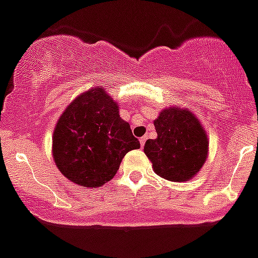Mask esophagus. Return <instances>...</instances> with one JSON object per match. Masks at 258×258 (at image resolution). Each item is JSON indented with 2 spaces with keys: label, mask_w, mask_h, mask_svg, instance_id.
I'll return each mask as SVG.
<instances>
[{
  "label": "esophagus",
  "mask_w": 258,
  "mask_h": 258,
  "mask_svg": "<svg viewBox=\"0 0 258 258\" xmlns=\"http://www.w3.org/2000/svg\"><path fill=\"white\" fill-rule=\"evenodd\" d=\"M146 140H147V136H143V138H140V146L144 147V144H146Z\"/></svg>",
  "instance_id": "34e87169"
}]
</instances>
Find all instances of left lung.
<instances>
[{"label":"left lung","instance_id":"1","mask_svg":"<svg viewBox=\"0 0 258 258\" xmlns=\"http://www.w3.org/2000/svg\"><path fill=\"white\" fill-rule=\"evenodd\" d=\"M156 139H148L144 152L160 177L174 182L192 178L201 170L209 152L205 130L192 112L170 107L155 120Z\"/></svg>","mask_w":258,"mask_h":258}]
</instances>
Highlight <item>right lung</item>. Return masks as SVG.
Listing matches in <instances>:
<instances>
[{
	"mask_svg": "<svg viewBox=\"0 0 258 258\" xmlns=\"http://www.w3.org/2000/svg\"><path fill=\"white\" fill-rule=\"evenodd\" d=\"M138 148L139 140L102 88L90 89L67 107L52 140L53 160L60 172L86 187L109 182L125 153Z\"/></svg>",
	"mask_w": 258,
	"mask_h": 258,
	"instance_id": "right-lung-1",
	"label": "right lung"
}]
</instances>
